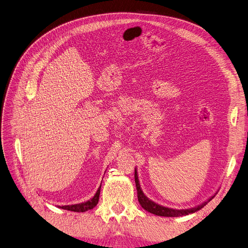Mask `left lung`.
Masks as SVG:
<instances>
[{
	"instance_id": "left-lung-1",
	"label": "left lung",
	"mask_w": 248,
	"mask_h": 248,
	"mask_svg": "<svg viewBox=\"0 0 248 248\" xmlns=\"http://www.w3.org/2000/svg\"><path fill=\"white\" fill-rule=\"evenodd\" d=\"M134 181H136V186H137V190H138V199L140 204L141 205V207L156 216H161V217H182V216H187L189 214H193L199 210H201L202 208H204L208 202L215 198V196L211 197L207 202H202V205L196 207V208H192L190 210H174V209H170V208H165L163 206H160L156 202L150 201L146 196H144L143 192L140 189V181H139V177H138V172L137 169L134 170Z\"/></svg>"
}]
</instances>
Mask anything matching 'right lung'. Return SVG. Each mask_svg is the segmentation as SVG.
Masks as SVG:
<instances>
[{
    "label": "right lung",
    "mask_w": 248,
    "mask_h": 248,
    "mask_svg": "<svg viewBox=\"0 0 248 248\" xmlns=\"http://www.w3.org/2000/svg\"><path fill=\"white\" fill-rule=\"evenodd\" d=\"M100 191H101V186L98 189V191L95 194V196L90 201H87L85 202H81V204H77V205L62 206V207H59V208L63 209V210H67V211H71V212H77V213L87 212L89 210L93 209L95 206H97L98 202H99V197H100Z\"/></svg>",
    "instance_id": "add662e5"
}]
</instances>
